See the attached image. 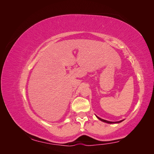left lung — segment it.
<instances>
[{"label":"left lung","mask_w":154,"mask_h":154,"mask_svg":"<svg viewBox=\"0 0 154 154\" xmlns=\"http://www.w3.org/2000/svg\"><path fill=\"white\" fill-rule=\"evenodd\" d=\"M96 117L98 118L100 120H101V122H105V123H110V124H113V123H121V122H122L123 120H122V121H119V122H109V121H106V120H105V119H101V118H99V117H97V116H96Z\"/></svg>","instance_id":"obj_1"}]
</instances>
